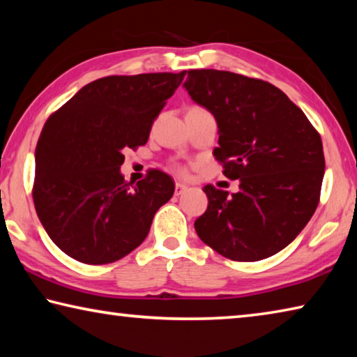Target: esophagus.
Here are the masks:
<instances>
[{"instance_id": "34e87169", "label": "esophagus", "mask_w": 357, "mask_h": 357, "mask_svg": "<svg viewBox=\"0 0 357 357\" xmlns=\"http://www.w3.org/2000/svg\"><path fill=\"white\" fill-rule=\"evenodd\" d=\"M185 189H187V185H185V184H183V183H176V185H174V193H176V195H181V193H183Z\"/></svg>"}]
</instances>
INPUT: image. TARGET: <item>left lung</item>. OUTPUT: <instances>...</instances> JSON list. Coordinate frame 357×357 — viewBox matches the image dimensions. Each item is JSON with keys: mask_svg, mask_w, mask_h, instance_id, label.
<instances>
[{"mask_svg": "<svg viewBox=\"0 0 357 357\" xmlns=\"http://www.w3.org/2000/svg\"><path fill=\"white\" fill-rule=\"evenodd\" d=\"M184 88L219 126L215 160L239 192L204 187L195 220L204 244L233 261H258L291 243L319 203L324 153L318 130L268 82L228 70L192 69Z\"/></svg>", "mask_w": 357, "mask_h": 357, "instance_id": "8db88e82", "label": "left lung"}]
</instances>
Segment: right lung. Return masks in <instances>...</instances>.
<instances>
[{"instance_id":"right-lung-1","label":"right lung","mask_w":357,"mask_h":357,"mask_svg":"<svg viewBox=\"0 0 357 357\" xmlns=\"http://www.w3.org/2000/svg\"><path fill=\"white\" fill-rule=\"evenodd\" d=\"M185 72L110 75L83 86L48 116L36 146L33 202L50 239L84 264L118 261L148 236L173 197L172 176L148 170L126 183V149L146 144Z\"/></svg>"}]
</instances>
